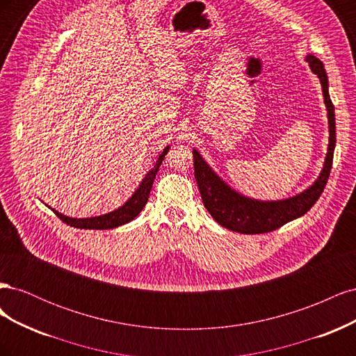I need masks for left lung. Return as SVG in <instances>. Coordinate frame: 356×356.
<instances>
[{
    "instance_id": "left-lung-1",
    "label": "left lung",
    "mask_w": 356,
    "mask_h": 356,
    "mask_svg": "<svg viewBox=\"0 0 356 356\" xmlns=\"http://www.w3.org/2000/svg\"><path fill=\"white\" fill-rule=\"evenodd\" d=\"M306 60L312 72L318 75L324 93V102L328 111V152L325 156L324 168H322L318 179L305 191L294 197L282 200H255L246 197L233 190L230 186L215 174L211 166L203 160L197 149H193V165H195V178L203 200L204 208L212 215V218L222 227L243 233L258 234L273 232L284 224L300 218L305 215L319 199L330 177L332 166L334 148H336V115L334 105L328 93V77L318 58L307 55Z\"/></svg>"
}]
</instances>
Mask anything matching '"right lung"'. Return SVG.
Instances as JSON below:
<instances>
[{
	"label": "right lung",
	"instance_id": "right-lung-1",
	"mask_svg": "<svg viewBox=\"0 0 356 356\" xmlns=\"http://www.w3.org/2000/svg\"><path fill=\"white\" fill-rule=\"evenodd\" d=\"M168 152H169V145L163 149V153L159 156L153 169H149L147 172V175L141 181V184H139V187L136 188L132 197H129L123 207H120L118 209L105 213V215H99V217H90V218H71L55 209H51V211L55 212L63 222L71 225V227H75V229L106 230V229H115V227H118V225H123L129 221H132L136 215L144 209L145 203L148 200V196H149V191H152L154 178L159 172V168L161 165V161H163L165 156L168 154Z\"/></svg>",
	"mask_w": 356,
	"mask_h": 356
}]
</instances>
